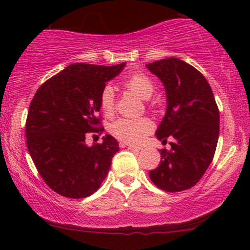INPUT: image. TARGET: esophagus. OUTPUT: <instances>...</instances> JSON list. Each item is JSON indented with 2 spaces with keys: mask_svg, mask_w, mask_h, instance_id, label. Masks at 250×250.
I'll list each match as a JSON object with an SVG mask.
<instances>
[{
  "mask_svg": "<svg viewBox=\"0 0 250 250\" xmlns=\"http://www.w3.org/2000/svg\"><path fill=\"white\" fill-rule=\"evenodd\" d=\"M123 146H127L128 147V149H130V150H136V151H139V150H141V148L140 147H136V146H134V145H125V143H123Z\"/></svg>",
  "mask_w": 250,
  "mask_h": 250,
  "instance_id": "obj_1",
  "label": "esophagus"
}]
</instances>
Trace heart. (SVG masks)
Masks as SVG:
<instances>
[{
    "instance_id": "1",
    "label": "heart",
    "mask_w": 250,
    "mask_h": 250,
    "mask_svg": "<svg viewBox=\"0 0 250 250\" xmlns=\"http://www.w3.org/2000/svg\"><path fill=\"white\" fill-rule=\"evenodd\" d=\"M122 85L133 91L141 99H149L155 90V83L143 73H133L122 81ZM100 108L105 116H111L115 110V95L113 88L105 85L100 93ZM154 125L147 117L139 119H119L111 125V134L120 141L127 143H140L151 133Z\"/></svg>"
}]
</instances>
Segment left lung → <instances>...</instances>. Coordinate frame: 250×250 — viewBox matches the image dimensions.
I'll return each mask as SVG.
<instances>
[{
  "mask_svg": "<svg viewBox=\"0 0 250 250\" xmlns=\"http://www.w3.org/2000/svg\"><path fill=\"white\" fill-rule=\"evenodd\" d=\"M147 68L163 82L167 113L156 137L170 142L161 149L159 167L149 171L157 188L169 193L194 187L209 167L216 150L220 113L206 77L193 65L175 57L149 63Z\"/></svg>",
  "mask_w": 250,
  "mask_h": 250,
  "instance_id": "1",
  "label": "left lung"
}]
</instances>
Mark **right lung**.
<instances>
[{
    "instance_id": "add662e5",
    "label": "right lung",
    "mask_w": 250,
    "mask_h": 250,
    "mask_svg": "<svg viewBox=\"0 0 250 250\" xmlns=\"http://www.w3.org/2000/svg\"><path fill=\"white\" fill-rule=\"evenodd\" d=\"M125 63H75L47 80L31 100L25 122L27 147L48 187L69 199L95 193L108 175L119 142L111 135L88 147L87 133L104 130L100 93Z\"/></svg>"
}]
</instances>
